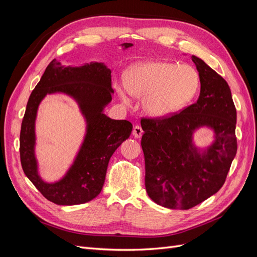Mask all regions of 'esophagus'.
<instances>
[{
	"instance_id": "esophagus-1",
	"label": "esophagus",
	"mask_w": 257,
	"mask_h": 257,
	"mask_svg": "<svg viewBox=\"0 0 257 257\" xmlns=\"http://www.w3.org/2000/svg\"><path fill=\"white\" fill-rule=\"evenodd\" d=\"M144 134V131L141 125H135L133 128V135L135 138H141Z\"/></svg>"
}]
</instances>
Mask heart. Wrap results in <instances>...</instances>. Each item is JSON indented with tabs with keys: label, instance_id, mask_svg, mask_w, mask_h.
I'll return each instance as SVG.
<instances>
[{
	"label": "heart",
	"instance_id": "1",
	"mask_svg": "<svg viewBox=\"0 0 257 257\" xmlns=\"http://www.w3.org/2000/svg\"><path fill=\"white\" fill-rule=\"evenodd\" d=\"M127 90L119 95L130 103V94L143 97V109L152 118H165L182 110L198 94L200 77L188 64L146 61L131 66L125 75Z\"/></svg>",
	"mask_w": 257,
	"mask_h": 257
}]
</instances>
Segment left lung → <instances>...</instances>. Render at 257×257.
<instances>
[{
    "mask_svg": "<svg viewBox=\"0 0 257 257\" xmlns=\"http://www.w3.org/2000/svg\"><path fill=\"white\" fill-rule=\"evenodd\" d=\"M200 77L197 102L180 113L142 121V148L149 197L167 208L186 210L219 191L237 153V111L229 85L205 62L192 56ZM214 133L207 147L193 135L200 128Z\"/></svg>",
    "mask_w": 257,
    "mask_h": 257,
    "instance_id": "1",
    "label": "left lung"
}]
</instances>
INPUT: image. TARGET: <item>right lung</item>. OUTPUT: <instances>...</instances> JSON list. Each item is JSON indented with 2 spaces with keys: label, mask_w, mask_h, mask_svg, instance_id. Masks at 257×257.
Returning a JSON list of instances; mask_svg holds the SVG:
<instances>
[{
  "label": "right lung",
  "mask_w": 257,
  "mask_h": 257,
  "mask_svg": "<svg viewBox=\"0 0 257 257\" xmlns=\"http://www.w3.org/2000/svg\"><path fill=\"white\" fill-rule=\"evenodd\" d=\"M133 44L124 43L123 50ZM65 94L74 99L86 122L83 143L73 163L59 181L48 183L39 173L36 158L35 124L38 107L47 95ZM113 94L111 71L103 62L65 66L56 59L46 67L29 97L20 131L22 169L35 188L52 203L72 206L88 203L103 189L108 163L118 147L130 137L133 125L113 120L104 110Z\"/></svg>",
  "instance_id": "1"
}]
</instances>
